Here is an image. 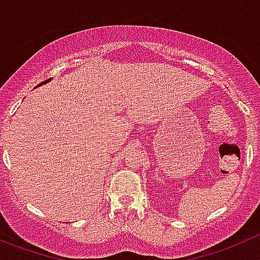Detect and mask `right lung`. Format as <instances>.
<instances>
[{
    "instance_id": "right-lung-1",
    "label": "right lung",
    "mask_w": 260,
    "mask_h": 260,
    "mask_svg": "<svg viewBox=\"0 0 260 260\" xmlns=\"http://www.w3.org/2000/svg\"><path fill=\"white\" fill-rule=\"evenodd\" d=\"M47 81V80H46ZM46 81H42V83L41 84H39V85H42V84H43V83H46Z\"/></svg>"
}]
</instances>
